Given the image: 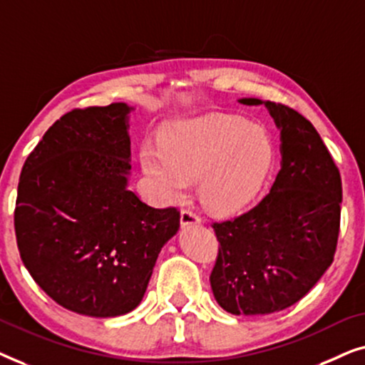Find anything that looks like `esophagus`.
<instances>
[{"label":"esophagus","instance_id":"34e87169","mask_svg":"<svg viewBox=\"0 0 365 365\" xmlns=\"http://www.w3.org/2000/svg\"><path fill=\"white\" fill-rule=\"evenodd\" d=\"M201 222V219L196 212H192L191 209H182L181 212V224L182 226H192V224H199Z\"/></svg>","mask_w":365,"mask_h":365}]
</instances>
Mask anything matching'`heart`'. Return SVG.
I'll list each match as a JSON object with an SVG mask.
<instances>
[{
    "label": "heart",
    "mask_w": 365,
    "mask_h": 365,
    "mask_svg": "<svg viewBox=\"0 0 365 365\" xmlns=\"http://www.w3.org/2000/svg\"><path fill=\"white\" fill-rule=\"evenodd\" d=\"M274 161L276 146L266 126L222 113L168 124L159 144L144 143L139 151L154 201L179 202L197 178L201 202L222 216L256 201Z\"/></svg>",
    "instance_id": "1"
}]
</instances>
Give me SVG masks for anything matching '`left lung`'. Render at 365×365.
Instances as JSON below:
<instances>
[{"instance_id":"1","label":"left lung","mask_w":365,"mask_h":365,"mask_svg":"<svg viewBox=\"0 0 365 365\" xmlns=\"http://www.w3.org/2000/svg\"><path fill=\"white\" fill-rule=\"evenodd\" d=\"M239 103L267 108L281 131V171L257 206L212 226L221 247L209 281L224 311L259 316L301 301L332 264L342 182L326 144L302 114L257 98Z\"/></svg>"}]
</instances>
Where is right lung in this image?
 <instances>
[{
    "mask_svg": "<svg viewBox=\"0 0 365 365\" xmlns=\"http://www.w3.org/2000/svg\"><path fill=\"white\" fill-rule=\"evenodd\" d=\"M131 111L113 103L64 114L19 176L14 231L24 267L59 306L89 317L136 309L179 231L176 209L148 206L129 189Z\"/></svg>",
    "mask_w": 365,
    "mask_h": 365,
    "instance_id": "right-lung-1",
    "label": "right lung"
}]
</instances>
